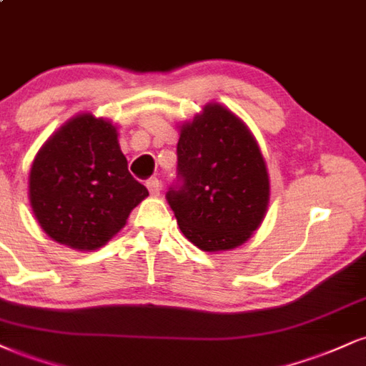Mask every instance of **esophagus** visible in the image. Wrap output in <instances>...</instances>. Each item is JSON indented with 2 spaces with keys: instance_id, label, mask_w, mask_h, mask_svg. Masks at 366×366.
Segmentation results:
<instances>
[{
  "instance_id": "34e87169",
  "label": "esophagus",
  "mask_w": 366,
  "mask_h": 366,
  "mask_svg": "<svg viewBox=\"0 0 366 366\" xmlns=\"http://www.w3.org/2000/svg\"><path fill=\"white\" fill-rule=\"evenodd\" d=\"M147 187H148L149 194H152L153 197L160 196V182H158L157 177L148 179V180H147Z\"/></svg>"
}]
</instances>
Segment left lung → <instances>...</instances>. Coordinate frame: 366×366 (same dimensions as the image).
Returning a JSON list of instances; mask_svg holds the SVG:
<instances>
[{
  "label": "left lung",
  "instance_id": "8db88e82",
  "mask_svg": "<svg viewBox=\"0 0 366 366\" xmlns=\"http://www.w3.org/2000/svg\"><path fill=\"white\" fill-rule=\"evenodd\" d=\"M177 170L167 192L180 232L206 252L232 250L261 227L269 204V174L254 134L222 104L182 122Z\"/></svg>",
  "mask_w": 366,
  "mask_h": 366
}]
</instances>
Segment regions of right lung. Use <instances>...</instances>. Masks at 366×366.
<instances>
[{
	"mask_svg": "<svg viewBox=\"0 0 366 366\" xmlns=\"http://www.w3.org/2000/svg\"><path fill=\"white\" fill-rule=\"evenodd\" d=\"M117 127L78 114L35 155L29 199L39 225L57 244L90 252L107 244L148 189L127 170Z\"/></svg>",
	"mask_w": 366,
	"mask_h": 366,
	"instance_id": "1",
	"label": "right lung"
}]
</instances>
